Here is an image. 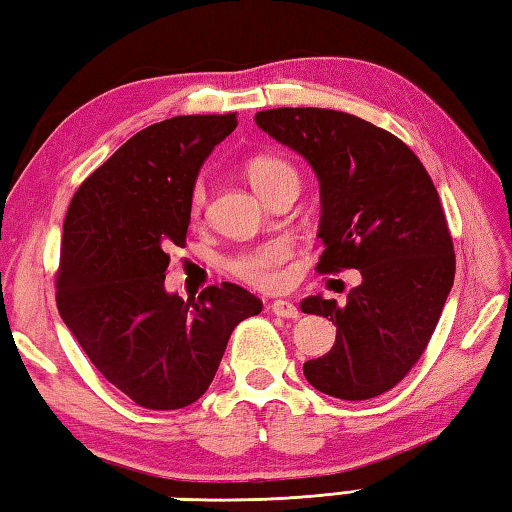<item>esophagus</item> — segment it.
<instances>
[{
    "label": "esophagus",
    "mask_w": 512,
    "mask_h": 512,
    "mask_svg": "<svg viewBox=\"0 0 512 512\" xmlns=\"http://www.w3.org/2000/svg\"><path fill=\"white\" fill-rule=\"evenodd\" d=\"M271 311L275 315H280V318H286V320L300 318V309H297V306L293 302H288V300H275L271 304Z\"/></svg>",
    "instance_id": "esophagus-1"
}]
</instances>
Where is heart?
Wrapping results in <instances>:
<instances>
[{
	"instance_id": "heart-1",
	"label": "heart",
	"mask_w": 512,
	"mask_h": 512,
	"mask_svg": "<svg viewBox=\"0 0 512 512\" xmlns=\"http://www.w3.org/2000/svg\"><path fill=\"white\" fill-rule=\"evenodd\" d=\"M246 176L257 194L266 199L277 185L284 181H297V172L291 163H286L280 156L259 154L246 163ZM203 203H206V188L197 181L190 194V210L192 215H199ZM293 255V244L284 237L264 241L255 248H248L244 253L230 259V271L239 280L248 282L250 286L264 288V291H275L286 284V262Z\"/></svg>"
}]
</instances>
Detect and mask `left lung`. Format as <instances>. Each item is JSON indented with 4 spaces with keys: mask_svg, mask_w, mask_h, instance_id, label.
I'll use <instances>...</instances> for the list:
<instances>
[{
    "mask_svg": "<svg viewBox=\"0 0 512 512\" xmlns=\"http://www.w3.org/2000/svg\"><path fill=\"white\" fill-rule=\"evenodd\" d=\"M255 123L318 176V271L362 277L345 304L322 295L300 304L336 324V345L304 362V376L342 401L385 394L423 356L454 282L439 192L401 138L345 111L280 107L257 111Z\"/></svg>",
    "mask_w": 512,
    "mask_h": 512,
    "instance_id": "8db88e82",
    "label": "left lung"
}]
</instances>
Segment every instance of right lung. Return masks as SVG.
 <instances>
[{
	"instance_id": "right-lung-1",
	"label": "right lung",
	"mask_w": 512,
	"mask_h": 512,
	"mask_svg": "<svg viewBox=\"0 0 512 512\" xmlns=\"http://www.w3.org/2000/svg\"><path fill=\"white\" fill-rule=\"evenodd\" d=\"M237 114L174 116L145 127L73 194L55 302L94 367L145 410H181L206 394L230 333L262 300L224 282L181 300L165 291L167 250L185 246L203 161Z\"/></svg>"
}]
</instances>
